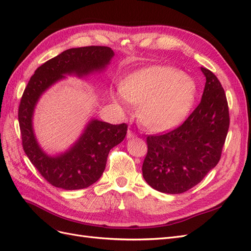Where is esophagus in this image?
<instances>
[{
  "mask_svg": "<svg viewBox=\"0 0 251 251\" xmlns=\"http://www.w3.org/2000/svg\"><path fill=\"white\" fill-rule=\"evenodd\" d=\"M135 136H136V134L133 131H131V130L127 131V133H126V137L127 138H133V137H135Z\"/></svg>",
  "mask_w": 251,
  "mask_h": 251,
  "instance_id": "1",
  "label": "esophagus"
}]
</instances>
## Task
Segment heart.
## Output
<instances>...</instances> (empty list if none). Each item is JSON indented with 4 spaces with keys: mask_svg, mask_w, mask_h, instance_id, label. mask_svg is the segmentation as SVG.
<instances>
[{
    "mask_svg": "<svg viewBox=\"0 0 251 251\" xmlns=\"http://www.w3.org/2000/svg\"><path fill=\"white\" fill-rule=\"evenodd\" d=\"M196 92L195 81L176 68L151 66L128 75L112 100L125 109L141 102L143 123L153 130L165 131L187 117Z\"/></svg>",
    "mask_w": 251,
    "mask_h": 251,
    "instance_id": "1",
    "label": "heart"
}]
</instances>
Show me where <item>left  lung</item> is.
Masks as SVG:
<instances>
[{"label":"left lung","mask_w":251,"mask_h":251,"mask_svg":"<svg viewBox=\"0 0 251 251\" xmlns=\"http://www.w3.org/2000/svg\"><path fill=\"white\" fill-rule=\"evenodd\" d=\"M201 102L178 127L147 137L142 176L165 194H182L201 182L218 164L229 127V111L221 82L206 68Z\"/></svg>","instance_id":"obj_1"}]
</instances>
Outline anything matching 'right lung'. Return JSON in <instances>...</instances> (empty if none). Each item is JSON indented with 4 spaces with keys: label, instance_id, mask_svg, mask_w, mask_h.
Here are the masks:
<instances>
[{
    "label": "right lung",
    "instance_id": "1",
    "mask_svg": "<svg viewBox=\"0 0 251 251\" xmlns=\"http://www.w3.org/2000/svg\"><path fill=\"white\" fill-rule=\"evenodd\" d=\"M113 56V50L104 46L68 49L37 68L25 88L19 107L23 149L35 169L53 186L73 191L95 183L105 169L110 150L125 139L127 126L92 119L71 149L64 154L49 156L34 136L32 116L35 104L45 91L65 75L83 77L101 71Z\"/></svg>",
    "mask_w": 251,
    "mask_h": 251
}]
</instances>
